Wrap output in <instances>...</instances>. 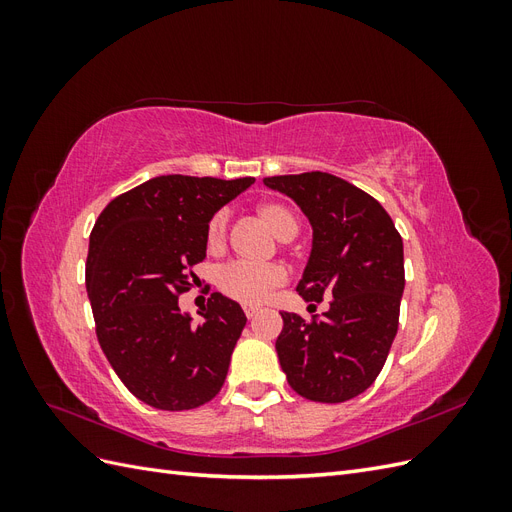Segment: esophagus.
<instances>
[{"label": "esophagus", "instance_id": "esophagus-1", "mask_svg": "<svg viewBox=\"0 0 512 512\" xmlns=\"http://www.w3.org/2000/svg\"><path fill=\"white\" fill-rule=\"evenodd\" d=\"M243 312H245V316H247V318L252 320V318L258 314V307H254V305H245V307H243Z\"/></svg>", "mask_w": 512, "mask_h": 512}]
</instances>
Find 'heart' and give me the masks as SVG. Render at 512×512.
<instances>
[{"instance_id":"b5f03b06","label":"heart","mask_w":512,"mask_h":512,"mask_svg":"<svg viewBox=\"0 0 512 512\" xmlns=\"http://www.w3.org/2000/svg\"><path fill=\"white\" fill-rule=\"evenodd\" d=\"M258 215L275 232L277 239L290 241L297 237L299 222L294 215L277 203L258 207ZM230 211L220 209L207 224V245L218 252L226 245ZM286 282V271L280 265H250V262H228L218 271V288L226 297L245 305H258L269 297V292Z\"/></svg>"}]
</instances>
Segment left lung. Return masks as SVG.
<instances>
[{
  "mask_svg": "<svg viewBox=\"0 0 512 512\" xmlns=\"http://www.w3.org/2000/svg\"><path fill=\"white\" fill-rule=\"evenodd\" d=\"M312 224V252L297 286L329 312L312 322L282 312L275 350L301 397L342 404L367 391L389 356L404 297V241L376 198L329 173L262 179Z\"/></svg>",
  "mask_w": 512,
  "mask_h": 512,
  "instance_id": "8db88e82",
  "label": "left lung"
}]
</instances>
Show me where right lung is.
I'll return each instance as SVG.
<instances>
[{"label": "right lung", "mask_w": 512, "mask_h": 512, "mask_svg": "<svg viewBox=\"0 0 512 512\" xmlns=\"http://www.w3.org/2000/svg\"><path fill=\"white\" fill-rule=\"evenodd\" d=\"M254 177L162 175L117 196L91 230L85 269L98 342L128 391L160 410H192L220 393L245 327L237 301L213 292L200 322L179 309L207 224Z\"/></svg>", "instance_id": "1"}]
</instances>
